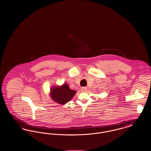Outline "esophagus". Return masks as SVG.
<instances>
[{"label":"esophagus","mask_w":151,"mask_h":151,"mask_svg":"<svg viewBox=\"0 0 151 151\" xmlns=\"http://www.w3.org/2000/svg\"><path fill=\"white\" fill-rule=\"evenodd\" d=\"M87 91V88L86 87H82L81 88V91Z\"/></svg>","instance_id":"esophagus-1"}]
</instances>
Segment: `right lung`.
<instances>
[{
  "instance_id": "add662e5",
  "label": "right lung",
  "mask_w": 151,
  "mask_h": 151,
  "mask_svg": "<svg viewBox=\"0 0 151 151\" xmlns=\"http://www.w3.org/2000/svg\"><path fill=\"white\" fill-rule=\"evenodd\" d=\"M76 93V91L70 89L66 83H64L60 87L51 88V97L60 104H65L70 101Z\"/></svg>"
}]
</instances>
